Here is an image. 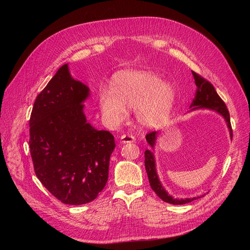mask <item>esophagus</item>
I'll use <instances>...</instances> for the list:
<instances>
[{"instance_id":"34e87169","label":"esophagus","mask_w":250,"mask_h":250,"mask_svg":"<svg viewBox=\"0 0 250 250\" xmlns=\"http://www.w3.org/2000/svg\"><path fill=\"white\" fill-rule=\"evenodd\" d=\"M122 144H126V143H133L135 142V138L131 134H123L122 137H121V141Z\"/></svg>"}]
</instances>
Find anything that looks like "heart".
<instances>
[{"mask_svg":"<svg viewBox=\"0 0 250 250\" xmlns=\"http://www.w3.org/2000/svg\"><path fill=\"white\" fill-rule=\"evenodd\" d=\"M176 100L175 88L169 81L151 71L127 70L117 74L110 88L99 93L104 119L111 125L125 120L128 109H135L139 124L154 127L168 120Z\"/></svg>","mask_w":250,"mask_h":250,"instance_id":"b5f03b06","label":"heart"}]
</instances>
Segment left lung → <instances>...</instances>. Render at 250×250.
<instances>
[{"label":"left lung","instance_id":"left-lung-1","mask_svg":"<svg viewBox=\"0 0 250 250\" xmlns=\"http://www.w3.org/2000/svg\"><path fill=\"white\" fill-rule=\"evenodd\" d=\"M192 74L195 80V84L197 86V92H196L195 99L191 104L192 110L199 109V108H208L211 110H215L218 113H220V115L224 118L226 124H228L230 138L232 139V129L230 125L229 112L228 107H226L225 103L223 102L221 98L219 97L215 87L209 81L204 79L203 77L200 76V75H198L197 73H195L193 71H192ZM193 106H195V107L193 108ZM156 137H157L156 131L149 132L146 135V140L149 143V145L152 148L155 145ZM145 168H146L151 188H152L158 197H160L162 200H164L165 202H168L171 204H186L199 198V197H194V198H186V199H181V198L176 199V198H173L171 195H169L168 192L166 191L164 187L162 186L160 179H158L156 168H155L154 155H153V152H151L150 150L145 151Z\"/></svg>","mask_w":250,"mask_h":250}]
</instances>
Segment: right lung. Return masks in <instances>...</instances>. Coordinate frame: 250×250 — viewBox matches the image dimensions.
Returning <instances> with one entry per match:
<instances>
[{
    "label": "right lung",
    "mask_w": 250,
    "mask_h": 250,
    "mask_svg": "<svg viewBox=\"0 0 250 250\" xmlns=\"http://www.w3.org/2000/svg\"><path fill=\"white\" fill-rule=\"evenodd\" d=\"M89 88L63 64L36 97L30 117L29 147L37 178L71 206L97 198L108 179L115 138L87 123Z\"/></svg>",
    "instance_id": "add662e5"
}]
</instances>
